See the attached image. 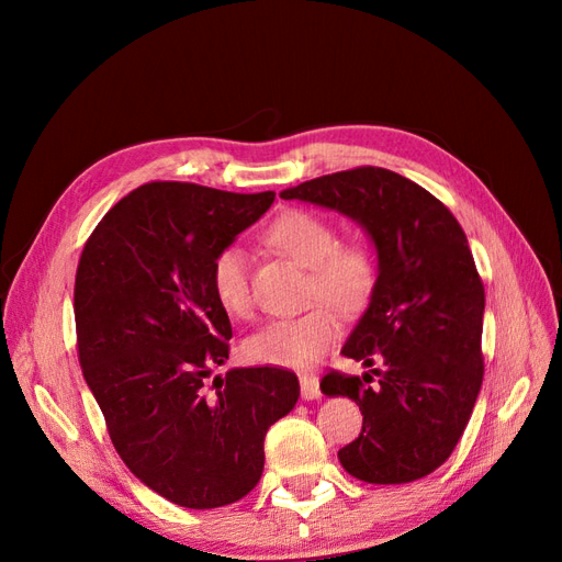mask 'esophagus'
I'll list each match as a JSON object with an SVG mask.
<instances>
[{
  "label": "esophagus",
  "instance_id": "1",
  "mask_svg": "<svg viewBox=\"0 0 562 562\" xmlns=\"http://www.w3.org/2000/svg\"><path fill=\"white\" fill-rule=\"evenodd\" d=\"M300 391L304 401H314L321 396L318 389V378L316 375H300Z\"/></svg>",
  "mask_w": 562,
  "mask_h": 562
}]
</instances>
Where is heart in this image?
Returning a JSON list of instances; mask_svg holds the SVG:
<instances>
[{
    "instance_id": "heart-1",
    "label": "heart",
    "mask_w": 562,
    "mask_h": 562,
    "mask_svg": "<svg viewBox=\"0 0 562 562\" xmlns=\"http://www.w3.org/2000/svg\"><path fill=\"white\" fill-rule=\"evenodd\" d=\"M274 246L312 274V300L328 302L291 318L269 321L246 339V356L255 363L279 368H310L335 342L342 326L333 310L345 316L361 314L378 288V265L363 244H339L333 223L310 211H285L265 232ZM211 285L217 302L234 314L250 312L248 255L227 246L211 265Z\"/></svg>"
}]
</instances>
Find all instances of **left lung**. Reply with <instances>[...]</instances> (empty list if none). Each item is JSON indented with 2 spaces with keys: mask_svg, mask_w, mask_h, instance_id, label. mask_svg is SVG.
<instances>
[{
  "mask_svg": "<svg viewBox=\"0 0 562 562\" xmlns=\"http://www.w3.org/2000/svg\"><path fill=\"white\" fill-rule=\"evenodd\" d=\"M359 223L378 250V288L342 353L374 361L381 380L330 370L326 396H349L363 415L337 452L353 479L398 485L424 479L452 454L483 384L485 291L464 229L417 182L378 166L321 176L283 190Z\"/></svg>",
  "mask_w": 562,
  "mask_h": 562,
  "instance_id": "1",
  "label": "left lung"
}]
</instances>
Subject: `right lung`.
<instances>
[{"mask_svg": "<svg viewBox=\"0 0 562 562\" xmlns=\"http://www.w3.org/2000/svg\"><path fill=\"white\" fill-rule=\"evenodd\" d=\"M274 192L147 182L100 220L75 279L79 363L114 450L184 508L239 502L265 469L267 429L295 407L285 368H232V323L211 285L215 255Z\"/></svg>", "mask_w": 562, "mask_h": 562, "instance_id": "1", "label": "right lung"}]
</instances>
